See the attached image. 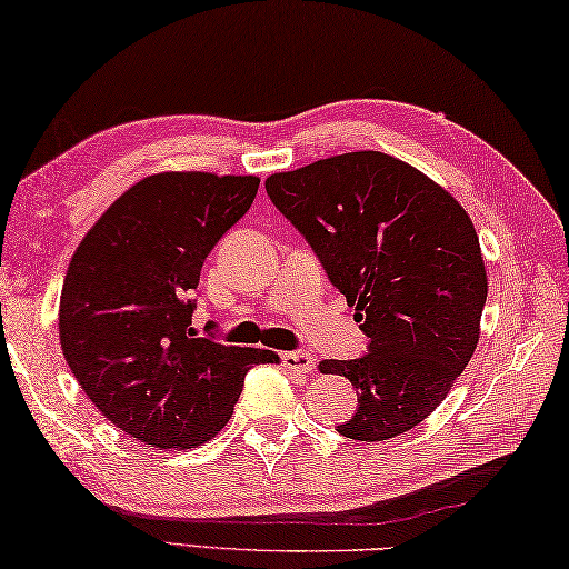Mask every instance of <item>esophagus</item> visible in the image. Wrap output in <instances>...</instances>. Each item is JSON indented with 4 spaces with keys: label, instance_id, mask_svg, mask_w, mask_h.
Masks as SVG:
<instances>
[{
    "label": "esophagus",
    "instance_id": "34e87169",
    "mask_svg": "<svg viewBox=\"0 0 569 569\" xmlns=\"http://www.w3.org/2000/svg\"><path fill=\"white\" fill-rule=\"evenodd\" d=\"M281 360L291 373H308V370H313V358L306 350H286Z\"/></svg>",
    "mask_w": 569,
    "mask_h": 569
}]
</instances>
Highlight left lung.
Instances as JSON below:
<instances>
[{
    "label": "left lung",
    "mask_w": 569,
    "mask_h": 569,
    "mask_svg": "<svg viewBox=\"0 0 569 569\" xmlns=\"http://www.w3.org/2000/svg\"><path fill=\"white\" fill-rule=\"evenodd\" d=\"M266 191L306 236L370 338L358 360H320L358 390L340 422L380 442L420 426L480 340L488 273L468 211L440 183L383 151H350L271 173Z\"/></svg>",
    "instance_id": "8db88e82"
}]
</instances>
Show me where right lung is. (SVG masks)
<instances>
[{
	"label": "right lung",
	"instance_id": "1",
	"mask_svg": "<svg viewBox=\"0 0 569 569\" xmlns=\"http://www.w3.org/2000/svg\"><path fill=\"white\" fill-rule=\"evenodd\" d=\"M258 177L161 171L123 191L71 256L59 340L97 410L149 448H199L233 416L266 348L196 338L206 256L251 209Z\"/></svg>",
	"mask_w": 569,
	"mask_h": 569
}]
</instances>
